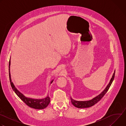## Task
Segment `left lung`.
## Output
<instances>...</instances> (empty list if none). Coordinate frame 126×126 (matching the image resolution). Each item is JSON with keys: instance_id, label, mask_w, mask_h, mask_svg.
Wrapping results in <instances>:
<instances>
[{"instance_id": "obj_1", "label": "left lung", "mask_w": 126, "mask_h": 126, "mask_svg": "<svg viewBox=\"0 0 126 126\" xmlns=\"http://www.w3.org/2000/svg\"><path fill=\"white\" fill-rule=\"evenodd\" d=\"M115 71H114V73L112 76V78L110 80V81L108 85H107L106 88L104 89V90L99 95L96 96V97L94 98L91 100L89 101H78L73 100L72 98L71 97V103L75 107L78 108H89L93 106L95 104H96L97 102H98L105 95V94L108 91V90L111 86L113 81L114 80V77H115Z\"/></svg>"}]
</instances>
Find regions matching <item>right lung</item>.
I'll use <instances>...</instances> for the list:
<instances>
[{
	"mask_svg": "<svg viewBox=\"0 0 126 126\" xmlns=\"http://www.w3.org/2000/svg\"><path fill=\"white\" fill-rule=\"evenodd\" d=\"M10 58L9 62V80L11 86L13 89V90L16 93V94L19 97V98L23 101L27 106L32 108L35 109H43L46 108L48 105L49 104L50 100L48 95L45 98L37 99H32L30 98H28L25 97L23 94H22L19 91L17 90V89L15 87L14 84L12 82L11 79V75L10 72ZM53 81V80L51 81L50 84H51Z\"/></svg>",
	"mask_w": 126,
	"mask_h": 126,
	"instance_id": "1",
	"label": "right lung"
}]
</instances>
